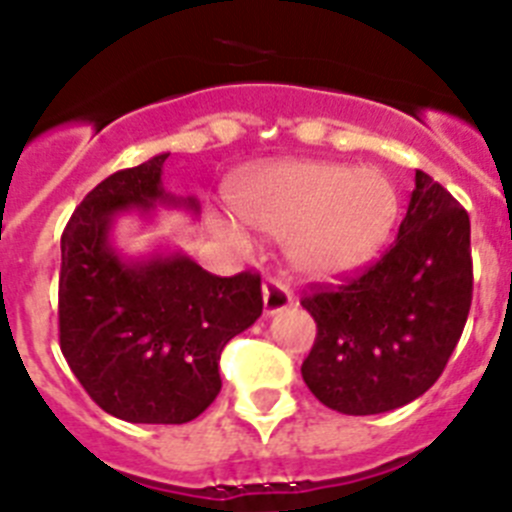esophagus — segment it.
Here are the masks:
<instances>
[{"label": "esophagus", "mask_w": 512, "mask_h": 512, "mask_svg": "<svg viewBox=\"0 0 512 512\" xmlns=\"http://www.w3.org/2000/svg\"><path fill=\"white\" fill-rule=\"evenodd\" d=\"M261 292H264V315H277L292 305V292L279 279H266Z\"/></svg>", "instance_id": "obj_1"}]
</instances>
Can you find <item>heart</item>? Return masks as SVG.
<instances>
[{
	"mask_svg": "<svg viewBox=\"0 0 512 512\" xmlns=\"http://www.w3.org/2000/svg\"><path fill=\"white\" fill-rule=\"evenodd\" d=\"M235 212L251 228L287 235V256L310 277H336L366 264L390 238L400 194L384 171L330 161H282L248 176L233 194ZM246 246V235L223 225Z\"/></svg>",
	"mask_w": 512,
	"mask_h": 512,
	"instance_id": "b5f03b06",
	"label": "heart"
}]
</instances>
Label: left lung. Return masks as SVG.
Instances as JSON below:
<instances>
[{
	"mask_svg": "<svg viewBox=\"0 0 512 512\" xmlns=\"http://www.w3.org/2000/svg\"><path fill=\"white\" fill-rule=\"evenodd\" d=\"M472 305L469 215L425 171L400 233L374 266L302 307L318 323L302 379L343 415L390 413L431 390Z\"/></svg>",
	"mask_w": 512,
	"mask_h": 512,
	"instance_id": "obj_1",
	"label": "left lung"
}]
</instances>
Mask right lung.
<instances>
[{
  "label": "right lung",
  "instance_id": "right-lung-1",
  "mask_svg": "<svg viewBox=\"0 0 512 512\" xmlns=\"http://www.w3.org/2000/svg\"><path fill=\"white\" fill-rule=\"evenodd\" d=\"M166 158L107 176L61 235V351L99 408L128 423L182 425L205 413L223 387L225 343L264 310L259 274L215 277L182 251L125 256L115 246L122 215L200 212L194 197L164 189Z\"/></svg>",
  "mask_w": 512,
  "mask_h": 512
}]
</instances>
